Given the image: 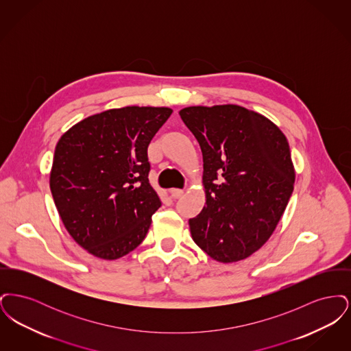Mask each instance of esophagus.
<instances>
[{
  "label": "esophagus",
  "mask_w": 351,
  "mask_h": 351,
  "mask_svg": "<svg viewBox=\"0 0 351 351\" xmlns=\"http://www.w3.org/2000/svg\"><path fill=\"white\" fill-rule=\"evenodd\" d=\"M169 193H171V196H172L173 199H180L184 195V191L183 189H176V188H173V189L169 191Z\"/></svg>",
  "instance_id": "1"
}]
</instances>
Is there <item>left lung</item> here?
Here are the masks:
<instances>
[{"label": "left lung", "mask_w": 351, "mask_h": 351, "mask_svg": "<svg viewBox=\"0 0 351 351\" xmlns=\"http://www.w3.org/2000/svg\"><path fill=\"white\" fill-rule=\"evenodd\" d=\"M202 152L205 205L189 219L195 243L212 259L234 263L275 232L293 191L295 167L283 132L239 105L179 112Z\"/></svg>", "instance_id": "left-lung-1"}]
</instances>
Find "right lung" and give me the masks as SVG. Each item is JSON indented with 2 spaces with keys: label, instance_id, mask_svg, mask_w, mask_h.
<instances>
[{
  "label": "right lung",
  "instance_id": "add662e5",
  "mask_svg": "<svg viewBox=\"0 0 351 351\" xmlns=\"http://www.w3.org/2000/svg\"><path fill=\"white\" fill-rule=\"evenodd\" d=\"M172 109L125 106L84 118L55 147L50 188L69 235L114 261L145 239L162 205L149 182L147 147Z\"/></svg>",
  "mask_w": 351,
  "mask_h": 351
}]
</instances>
